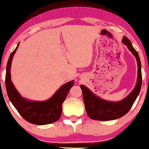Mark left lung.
<instances>
[{
  "label": "left lung",
  "instance_id": "obj_1",
  "mask_svg": "<svg viewBox=\"0 0 149 149\" xmlns=\"http://www.w3.org/2000/svg\"><path fill=\"white\" fill-rule=\"evenodd\" d=\"M122 41L127 45V48L134 54L137 60L138 66L137 83L132 93L119 102H111L103 100L93 95L92 92L84 85H81L85 109L87 115L92 119L97 121H109L123 117L129 112L140 91L142 86V72L139 56L127 37L124 36Z\"/></svg>",
  "mask_w": 149,
  "mask_h": 149
}]
</instances>
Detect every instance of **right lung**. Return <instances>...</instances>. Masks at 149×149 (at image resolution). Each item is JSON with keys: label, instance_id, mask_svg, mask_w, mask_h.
Listing matches in <instances>:
<instances>
[{"label": "right lung", "instance_id": "right-lung-1", "mask_svg": "<svg viewBox=\"0 0 149 149\" xmlns=\"http://www.w3.org/2000/svg\"><path fill=\"white\" fill-rule=\"evenodd\" d=\"M10 55L6 69L5 85L8 97L14 107L26 121L35 125H46L58 121L62 112V104L68 91L74 85V81L62 85L57 92L48 100L45 102L30 101L24 99L19 94L11 81V64L13 56L17 49Z\"/></svg>", "mask_w": 149, "mask_h": 149}]
</instances>
